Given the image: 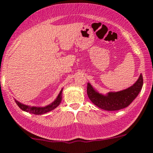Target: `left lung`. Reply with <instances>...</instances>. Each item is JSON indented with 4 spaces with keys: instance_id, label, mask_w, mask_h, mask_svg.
I'll list each match as a JSON object with an SVG mask.
<instances>
[{
    "instance_id": "left-lung-1",
    "label": "left lung",
    "mask_w": 153,
    "mask_h": 153,
    "mask_svg": "<svg viewBox=\"0 0 153 153\" xmlns=\"http://www.w3.org/2000/svg\"><path fill=\"white\" fill-rule=\"evenodd\" d=\"M143 84V75L130 87L119 91H110L104 95L96 91L90 83L87 84V95L97 107L107 111H117L127 107L139 94Z\"/></svg>"
}]
</instances>
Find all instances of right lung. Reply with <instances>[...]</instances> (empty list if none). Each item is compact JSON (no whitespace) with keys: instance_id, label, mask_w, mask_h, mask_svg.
Listing matches in <instances>:
<instances>
[{"instance_id":"add662e5","label":"right lung","mask_w":153,"mask_h":153,"mask_svg":"<svg viewBox=\"0 0 153 153\" xmlns=\"http://www.w3.org/2000/svg\"><path fill=\"white\" fill-rule=\"evenodd\" d=\"M62 90L63 89H62L60 93H59L54 101L50 104V105L46 106V107H31V106L26 105H24V104L21 103V102H19V101H17V100H16L15 102L17 104V105L19 106L23 111H25V112L31 113V114H43L53 110V109H54L56 107H57L59 105H60L62 100Z\"/></svg>"}]
</instances>
